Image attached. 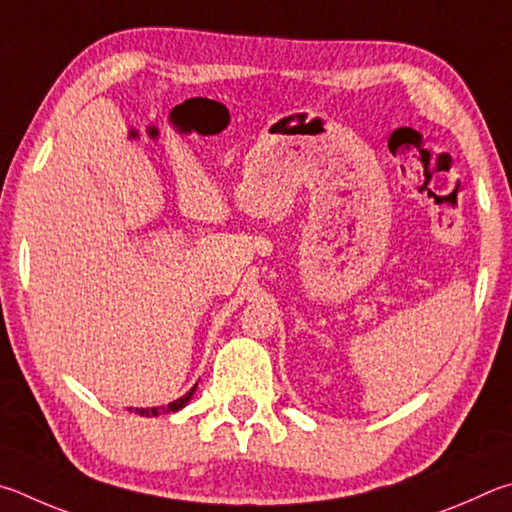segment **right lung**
I'll return each instance as SVG.
<instances>
[{
    "instance_id": "add662e5",
    "label": "right lung",
    "mask_w": 512,
    "mask_h": 512,
    "mask_svg": "<svg viewBox=\"0 0 512 512\" xmlns=\"http://www.w3.org/2000/svg\"><path fill=\"white\" fill-rule=\"evenodd\" d=\"M195 387H197V384H193V389H188L182 398L173 400V402H170V405H166V407H146V409H139V407H134L132 411H134V414H139V416H146V418H152V416H161V414H170V411H179V409H184V407L188 405V400L193 398Z\"/></svg>"
}]
</instances>
